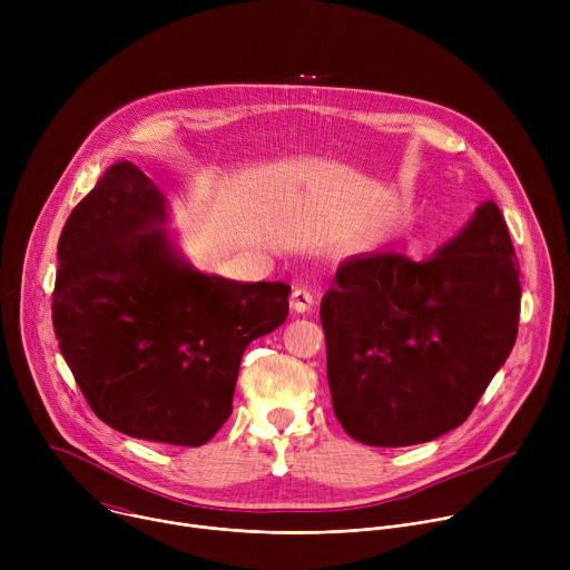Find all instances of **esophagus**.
<instances>
[{"label": "esophagus", "mask_w": 570, "mask_h": 570, "mask_svg": "<svg viewBox=\"0 0 570 570\" xmlns=\"http://www.w3.org/2000/svg\"><path fill=\"white\" fill-rule=\"evenodd\" d=\"M291 306H293V311H297V313L311 311V306H313V293H311L308 288H302V286L293 288V293H291Z\"/></svg>", "instance_id": "esophagus-1"}]
</instances>
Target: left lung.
<instances>
[{"instance_id":"1","label":"left lung","mask_w":570,"mask_h":570,"mask_svg":"<svg viewBox=\"0 0 570 570\" xmlns=\"http://www.w3.org/2000/svg\"><path fill=\"white\" fill-rule=\"evenodd\" d=\"M519 313V264L492 200L431 259L345 262L320 304L336 420L390 449L458 429L510 356Z\"/></svg>"}]
</instances>
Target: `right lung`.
Segmentation results:
<instances>
[{
	"label": "right lung",
	"mask_w": 570,
	"mask_h": 570,
	"mask_svg": "<svg viewBox=\"0 0 570 570\" xmlns=\"http://www.w3.org/2000/svg\"><path fill=\"white\" fill-rule=\"evenodd\" d=\"M165 218L153 180L115 161L62 227L53 332L101 422L200 446L232 413L243 352L284 324L291 286L194 271L174 257Z\"/></svg>",
	"instance_id": "right-lung-1"
}]
</instances>
